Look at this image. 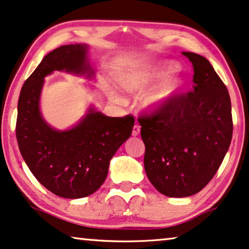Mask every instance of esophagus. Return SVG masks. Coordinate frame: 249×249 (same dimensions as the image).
I'll return each instance as SVG.
<instances>
[{
	"label": "esophagus",
	"mask_w": 249,
	"mask_h": 249,
	"mask_svg": "<svg viewBox=\"0 0 249 249\" xmlns=\"http://www.w3.org/2000/svg\"><path fill=\"white\" fill-rule=\"evenodd\" d=\"M139 134H141V127L136 124L135 127L132 128V136H134V137H136V136H138Z\"/></svg>",
	"instance_id": "1"
}]
</instances>
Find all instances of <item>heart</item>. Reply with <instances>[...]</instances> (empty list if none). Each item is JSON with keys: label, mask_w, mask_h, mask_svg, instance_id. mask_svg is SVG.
<instances>
[{"label": "heart", "mask_w": 249, "mask_h": 249, "mask_svg": "<svg viewBox=\"0 0 249 249\" xmlns=\"http://www.w3.org/2000/svg\"><path fill=\"white\" fill-rule=\"evenodd\" d=\"M178 68V64L171 61H164L151 66L134 67L121 73L119 77V83L124 90L136 93L147 90L163 80L159 86L142 95L139 101V107L142 110L148 113H154L171 103L182 89V78L178 76L167 78L170 74L176 72Z\"/></svg>", "instance_id": "1"}]
</instances>
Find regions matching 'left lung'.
Returning a JSON list of instances; mask_svg holds the SVG:
<instances>
[{
	"instance_id": "1",
	"label": "left lung",
	"mask_w": 249,
	"mask_h": 249,
	"mask_svg": "<svg viewBox=\"0 0 249 249\" xmlns=\"http://www.w3.org/2000/svg\"><path fill=\"white\" fill-rule=\"evenodd\" d=\"M182 54L194 67L192 91L138 119L145 172L156 190L168 197L200 192L216 173L232 138L226 85L205 57Z\"/></svg>"
}]
</instances>
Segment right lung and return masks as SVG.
<instances>
[{"label":"right lung","instance_id":"right-lung-1","mask_svg":"<svg viewBox=\"0 0 249 249\" xmlns=\"http://www.w3.org/2000/svg\"><path fill=\"white\" fill-rule=\"evenodd\" d=\"M88 45H63L44 56L25 81L18 101L16 135L19 149L35 178L63 198H83L103 185L119 147L130 137L135 119L107 117L93 105L73 127L52 128L40 112L44 79L54 71L93 79Z\"/></svg>","mask_w":249,"mask_h":249}]
</instances>
